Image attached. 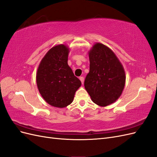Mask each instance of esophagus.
<instances>
[{
	"label": "esophagus",
	"instance_id": "34e87169",
	"mask_svg": "<svg viewBox=\"0 0 157 157\" xmlns=\"http://www.w3.org/2000/svg\"><path fill=\"white\" fill-rule=\"evenodd\" d=\"M79 79L80 80V81H81L82 84H83L84 83V77H80Z\"/></svg>",
	"mask_w": 157,
	"mask_h": 157
}]
</instances>
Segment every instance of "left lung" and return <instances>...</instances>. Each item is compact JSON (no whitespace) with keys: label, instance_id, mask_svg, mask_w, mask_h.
Returning a JSON list of instances; mask_svg holds the SVG:
<instances>
[{"label":"left lung","instance_id":"obj_1","mask_svg":"<svg viewBox=\"0 0 157 157\" xmlns=\"http://www.w3.org/2000/svg\"><path fill=\"white\" fill-rule=\"evenodd\" d=\"M90 71L84 87L94 103L105 107L119 98L124 88L126 75L115 53L101 43L89 51Z\"/></svg>","mask_w":157,"mask_h":157}]
</instances>
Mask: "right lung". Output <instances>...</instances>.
Returning <instances> with one entry per match:
<instances>
[{
    "mask_svg": "<svg viewBox=\"0 0 157 157\" xmlns=\"http://www.w3.org/2000/svg\"><path fill=\"white\" fill-rule=\"evenodd\" d=\"M69 48L59 44L52 48L42 59L36 73V84L42 97L50 105L63 108L73 102L81 86L68 65Z\"/></svg>",
    "mask_w": 157,
    "mask_h": 157,
    "instance_id": "right-lung-1",
    "label": "right lung"
}]
</instances>
